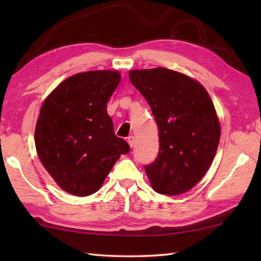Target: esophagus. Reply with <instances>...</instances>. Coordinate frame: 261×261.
<instances>
[{"label": "esophagus", "instance_id": "1", "mask_svg": "<svg viewBox=\"0 0 261 261\" xmlns=\"http://www.w3.org/2000/svg\"><path fill=\"white\" fill-rule=\"evenodd\" d=\"M127 143H129V146H130L131 148L135 146V137H134V136L127 137Z\"/></svg>", "mask_w": 261, "mask_h": 261}]
</instances>
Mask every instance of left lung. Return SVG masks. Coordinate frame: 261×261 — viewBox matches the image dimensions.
I'll list each match as a JSON object with an SVG mask.
<instances>
[{"label": "left lung", "instance_id": "left-lung-1", "mask_svg": "<svg viewBox=\"0 0 261 261\" xmlns=\"http://www.w3.org/2000/svg\"><path fill=\"white\" fill-rule=\"evenodd\" d=\"M150 107L159 130L158 157L145 166L154 191L179 195L208 170L221 129L212 99L191 77L164 67L129 73Z\"/></svg>", "mask_w": 261, "mask_h": 261}]
</instances>
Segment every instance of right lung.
<instances>
[{
  "mask_svg": "<svg viewBox=\"0 0 261 261\" xmlns=\"http://www.w3.org/2000/svg\"><path fill=\"white\" fill-rule=\"evenodd\" d=\"M120 80L116 70L76 74L42 103L35 131L37 153L65 192L92 195L121 154L130 151L127 142L115 136L107 111Z\"/></svg>",
  "mask_w": 261,
  "mask_h": 261,
  "instance_id": "obj_1",
  "label": "right lung"
}]
</instances>
